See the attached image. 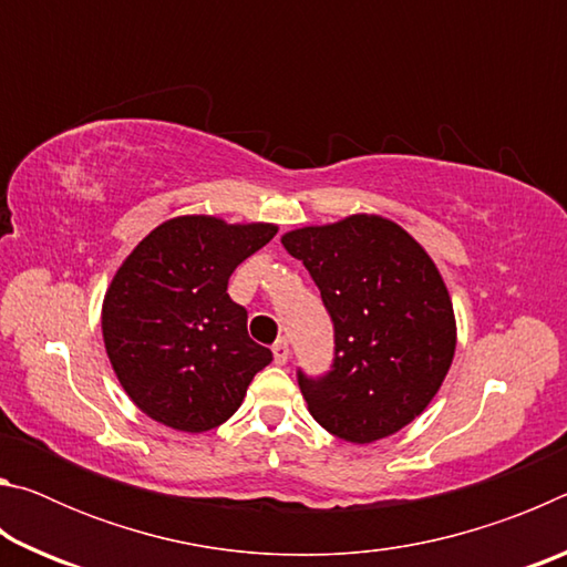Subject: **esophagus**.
<instances>
[{"instance_id": "34e87169", "label": "esophagus", "mask_w": 567, "mask_h": 567, "mask_svg": "<svg viewBox=\"0 0 567 567\" xmlns=\"http://www.w3.org/2000/svg\"><path fill=\"white\" fill-rule=\"evenodd\" d=\"M272 354H275V362L277 364H285L287 360H290V344H287V340H277L272 344Z\"/></svg>"}]
</instances>
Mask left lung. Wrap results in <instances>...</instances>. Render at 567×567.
Returning <instances> with one entry per match:
<instances>
[{
	"label": "left lung",
	"instance_id": "obj_1",
	"mask_svg": "<svg viewBox=\"0 0 567 567\" xmlns=\"http://www.w3.org/2000/svg\"><path fill=\"white\" fill-rule=\"evenodd\" d=\"M282 245L320 287L334 330L330 370L297 368L312 417L354 445L398 433L435 398L455 354L437 267L405 229L375 215L295 229Z\"/></svg>",
	"mask_w": 567,
	"mask_h": 567
}]
</instances>
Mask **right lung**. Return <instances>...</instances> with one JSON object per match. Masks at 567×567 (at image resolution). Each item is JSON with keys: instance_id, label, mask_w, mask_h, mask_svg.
<instances>
[{"instance_id": "1", "label": "right lung", "mask_w": 567, "mask_h": 567, "mask_svg": "<svg viewBox=\"0 0 567 567\" xmlns=\"http://www.w3.org/2000/svg\"><path fill=\"white\" fill-rule=\"evenodd\" d=\"M275 225L177 217L134 247L102 307L104 348L134 405L162 425L205 433L235 415L272 352L247 334V310L227 292L239 262Z\"/></svg>"}]
</instances>
